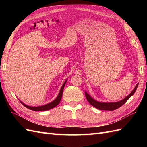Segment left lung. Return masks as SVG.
<instances>
[{"mask_svg": "<svg viewBox=\"0 0 147 147\" xmlns=\"http://www.w3.org/2000/svg\"><path fill=\"white\" fill-rule=\"evenodd\" d=\"M138 86V84H137L135 88L133 89V91L130 93V94L127 95L126 98H124L122 100H120L116 102H98L95 100L93 99L91 96H90L88 93L85 91V96L87 99V100L93 107L99 109V110H104V111H114L119 108L121 106L123 105L127 101L131 96H133V95L135 93L136 90L137 89V87Z\"/></svg>", "mask_w": 147, "mask_h": 147, "instance_id": "obj_1", "label": "left lung"}]
</instances>
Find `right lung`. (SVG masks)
Returning a JSON list of instances; mask_svg holds the SVG:
<instances>
[{
  "instance_id": "1",
  "label": "right lung",
  "mask_w": 147,
  "mask_h": 147,
  "mask_svg": "<svg viewBox=\"0 0 147 147\" xmlns=\"http://www.w3.org/2000/svg\"><path fill=\"white\" fill-rule=\"evenodd\" d=\"M67 80H65V82L63 83V85H62L61 88L60 90V92H59V94L57 97H56V98L54 100L49 103L47 104L41 105V106H38V107H32V106H30V105H27L26 104H24V103H23L21 101H20V102L24 106V107H26V108L30 109V110H32L34 111H43L50 110V109L55 107V106H57L59 104V102H60L62 96V92H63V90H64L65 83H66Z\"/></svg>"
}]
</instances>
